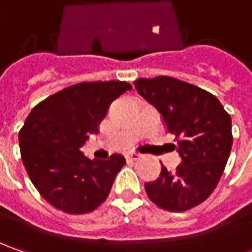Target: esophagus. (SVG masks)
<instances>
[{"label": "esophagus", "mask_w": 252, "mask_h": 252, "mask_svg": "<svg viewBox=\"0 0 252 252\" xmlns=\"http://www.w3.org/2000/svg\"><path fill=\"white\" fill-rule=\"evenodd\" d=\"M141 157V154L140 153H136V151H129V153H127V158H129V160H139V158H140Z\"/></svg>", "instance_id": "esophagus-1"}]
</instances>
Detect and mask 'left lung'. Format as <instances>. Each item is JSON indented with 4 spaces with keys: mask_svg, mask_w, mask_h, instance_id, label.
I'll use <instances>...</instances> for the list:
<instances>
[{
    "mask_svg": "<svg viewBox=\"0 0 252 252\" xmlns=\"http://www.w3.org/2000/svg\"><path fill=\"white\" fill-rule=\"evenodd\" d=\"M134 87L161 113L182 158L175 171L162 165L160 178L144 184L147 196L169 212L198 206L226 168L233 146L230 115L210 92L172 77L139 78Z\"/></svg>",
    "mask_w": 252,
    "mask_h": 252,
    "instance_id": "1",
    "label": "left lung"
}]
</instances>
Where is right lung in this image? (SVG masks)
<instances>
[{"instance_id":"add662e5","label":"right lung","mask_w":252,"mask_h":252,"mask_svg":"<svg viewBox=\"0 0 252 252\" xmlns=\"http://www.w3.org/2000/svg\"><path fill=\"white\" fill-rule=\"evenodd\" d=\"M131 90L126 81L80 83L37 103L19 131L25 169L52 206L70 213H90L111 192L126 164L122 154L90 160L80 151L90 134L99 133L111 103Z\"/></svg>"}]
</instances>
